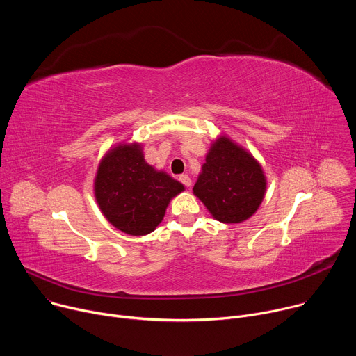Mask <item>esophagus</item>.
<instances>
[{
	"label": "esophagus",
	"instance_id": "34e87169",
	"mask_svg": "<svg viewBox=\"0 0 356 356\" xmlns=\"http://www.w3.org/2000/svg\"><path fill=\"white\" fill-rule=\"evenodd\" d=\"M179 180H180L186 187H190V186H191V179H190L188 175H180Z\"/></svg>",
	"mask_w": 356,
	"mask_h": 356
}]
</instances>
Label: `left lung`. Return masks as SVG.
<instances>
[{
  "instance_id": "obj_1",
  "label": "left lung",
  "mask_w": 356,
  "mask_h": 356,
  "mask_svg": "<svg viewBox=\"0 0 356 356\" xmlns=\"http://www.w3.org/2000/svg\"><path fill=\"white\" fill-rule=\"evenodd\" d=\"M265 191L262 166L227 136H220L211 145L193 187L211 216L224 224H238L252 217Z\"/></svg>"
}]
</instances>
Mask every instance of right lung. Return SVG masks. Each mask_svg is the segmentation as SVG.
Instances as JSON below:
<instances>
[{"label": "right lung", "mask_w": 356, "mask_h": 356, "mask_svg": "<svg viewBox=\"0 0 356 356\" xmlns=\"http://www.w3.org/2000/svg\"><path fill=\"white\" fill-rule=\"evenodd\" d=\"M184 186L143 159L139 143H121L99 162L94 194L106 218L129 235H146L162 222Z\"/></svg>", "instance_id": "right-lung-1"}]
</instances>
